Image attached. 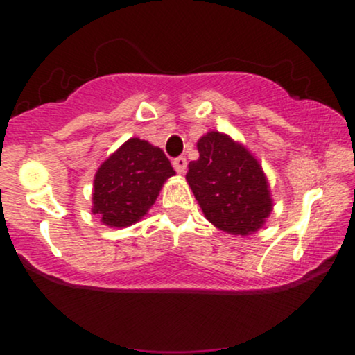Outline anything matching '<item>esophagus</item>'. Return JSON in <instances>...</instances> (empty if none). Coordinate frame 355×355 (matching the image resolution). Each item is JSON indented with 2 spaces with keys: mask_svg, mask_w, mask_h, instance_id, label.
Here are the masks:
<instances>
[{
  "mask_svg": "<svg viewBox=\"0 0 355 355\" xmlns=\"http://www.w3.org/2000/svg\"><path fill=\"white\" fill-rule=\"evenodd\" d=\"M173 168L177 170L178 173H185L187 170V158L185 157H178L173 160Z\"/></svg>",
  "mask_w": 355,
  "mask_h": 355,
  "instance_id": "obj_1",
  "label": "esophagus"
}]
</instances>
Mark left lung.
Listing matches in <instances>:
<instances>
[{
  "mask_svg": "<svg viewBox=\"0 0 355 355\" xmlns=\"http://www.w3.org/2000/svg\"><path fill=\"white\" fill-rule=\"evenodd\" d=\"M197 148L200 157L190 162L187 182L207 220L227 234H254L272 211L262 166L242 144L218 132L203 135Z\"/></svg>",
  "mask_w": 355,
  "mask_h": 355,
  "instance_id": "obj_1",
  "label": "left lung"
}]
</instances>
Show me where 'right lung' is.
<instances>
[{"instance_id":"right-lung-1","label":"right lung","mask_w":355,"mask_h":355,"mask_svg":"<svg viewBox=\"0 0 355 355\" xmlns=\"http://www.w3.org/2000/svg\"><path fill=\"white\" fill-rule=\"evenodd\" d=\"M172 175L175 170L164 150L130 138L96 170L92 211L108 227L137 223Z\"/></svg>"}]
</instances>
